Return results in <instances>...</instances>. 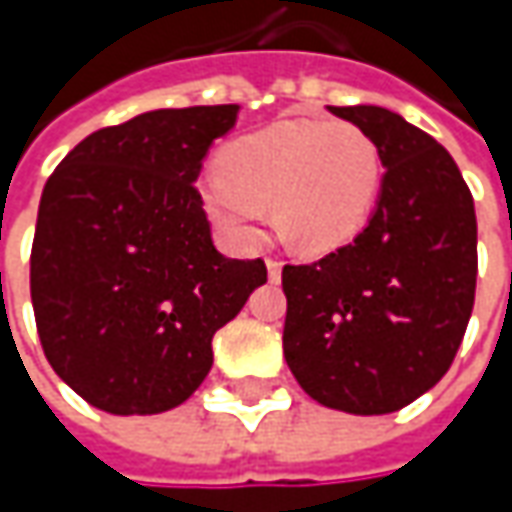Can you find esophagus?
Returning <instances> with one entry per match:
<instances>
[{
  "label": "esophagus",
  "mask_w": 512,
  "mask_h": 512,
  "mask_svg": "<svg viewBox=\"0 0 512 512\" xmlns=\"http://www.w3.org/2000/svg\"><path fill=\"white\" fill-rule=\"evenodd\" d=\"M267 276H270V282H279L282 279V262L276 259V256H267Z\"/></svg>",
  "instance_id": "1"
}]
</instances>
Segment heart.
Returning <instances> with one entry per match:
<instances>
[{"label": "heart", "instance_id": "heart-1", "mask_svg": "<svg viewBox=\"0 0 512 512\" xmlns=\"http://www.w3.org/2000/svg\"><path fill=\"white\" fill-rule=\"evenodd\" d=\"M222 176L199 199L216 225L239 242L259 239L262 207H273L287 245L322 256L347 245L382 193V150L350 122L285 119L230 142Z\"/></svg>", "mask_w": 512, "mask_h": 512}]
</instances>
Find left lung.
Wrapping results in <instances>:
<instances>
[{
  "label": "left lung",
  "mask_w": 512,
  "mask_h": 512,
  "mask_svg": "<svg viewBox=\"0 0 512 512\" xmlns=\"http://www.w3.org/2000/svg\"><path fill=\"white\" fill-rule=\"evenodd\" d=\"M382 150L362 233L313 265H285V359L310 399L382 416L416 402L456 359L476 299V210L453 156L399 113L330 108Z\"/></svg>",
  "instance_id": "obj_1"
}]
</instances>
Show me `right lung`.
<instances>
[{"label": "right lung", "mask_w": 512, "mask_h": 512, "mask_svg": "<svg viewBox=\"0 0 512 512\" xmlns=\"http://www.w3.org/2000/svg\"><path fill=\"white\" fill-rule=\"evenodd\" d=\"M239 105L150 110L82 139L42 190L30 299L50 367L113 416L182 404L213 364V333L267 282L227 259L196 190Z\"/></svg>", "instance_id": "obj_1"}]
</instances>
